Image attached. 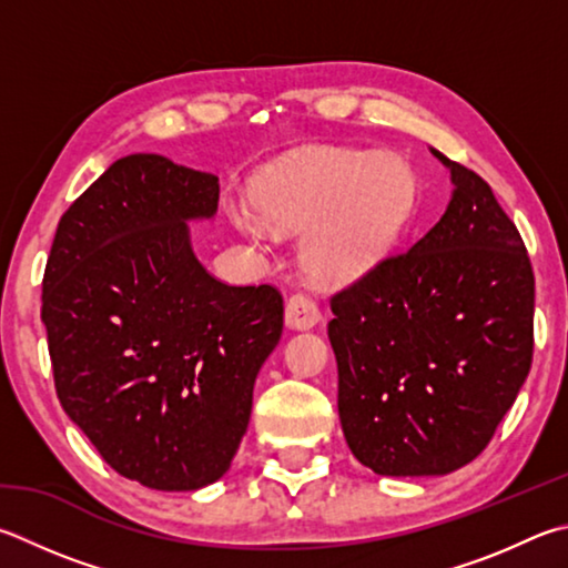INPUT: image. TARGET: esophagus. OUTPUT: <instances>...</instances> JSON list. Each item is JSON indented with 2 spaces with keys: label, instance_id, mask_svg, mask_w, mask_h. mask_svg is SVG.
<instances>
[{
  "label": "esophagus",
  "instance_id": "esophagus-1",
  "mask_svg": "<svg viewBox=\"0 0 568 568\" xmlns=\"http://www.w3.org/2000/svg\"><path fill=\"white\" fill-rule=\"evenodd\" d=\"M320 320V307L311 295L295 293L285 305V323L295 329H307L317 325Z\"/></svg>",
  "mask_w": 568,
  "mask_h": 568
}]
</instances>
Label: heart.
Here are the masks:
<instances>
[{
	"label": "heart",
	"mask_w": 568,
	"mask_h": 568,
	"mask_svg": "<svg viewBox=\"0 0 568 568\" xmlns=\"http://www.w3.org/2000/svg\"><path fill=\"white\" fill-rule=\"evenodd\" d=\"M253 201L277 229L303 235V265L320 281H353L373 271L409 229L419 203L415 169L397 153L317 149L267 169L253 185ZM233 223L255 241L271 225L251 211Z\"/></svg>",
	"instance_id": "1"
}]
</instances>
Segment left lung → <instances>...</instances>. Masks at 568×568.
Here are the masks:
<instances>
[{
  "instance_id": "left-lung-1",
  "label": "left lung",
  "mask_w": 568,
  "mask_h": 568,
  "mask_svg": "<svg viewBox=\"0 0 568 568\" xmlns=\"http://www.w3.org/2000/svg\"><path fill=\"white\" fill-rule=\"evenodd\" d=\"M437 159L455 181L445 215L329 297L339 425L353 455L385 477L447 474L479 457L534 355L527 245L487 181Z\"/></svg>"
}]
</instances>
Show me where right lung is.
Returning a JSON list of instances; mask_svg holds the SVG:
<instances>
[{
  "label": "right lung",
  "instance_id": "obj_1",
  "mask_svg": "<svg viewBox=\"0 0 568 568\" xmlns=\"http://www.w3.org/2000/svg\"><path fill=\"white\" fill-rule=\"evenodd\" d=\"M215 209L213 173L131 153L61 215L41 281L61 407L113 471L161 491L229 471L283 335L275 285L195 261L185 221Z\"/></svg>",
  "mask_w": 568,
  "mask_h": 568
}]
</instances>
